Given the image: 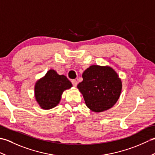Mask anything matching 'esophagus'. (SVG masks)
Returning <instances> with one entry per match:
<instances>
[{"label":"esophagus","mask_w":155,"mask_h":155,"mask_svg":"<svg viewBox=\"0 0 155 155\" xmlns=\"http://www.w3.org/2000/svg\"><path fill=\"white\" fill-rule=\"evenodd\" d=\"M71 82H72V85H73L74 87H77V84H78V83H77V81L74 80V79H73V80H72V81H71Z\"/></svg>","instance_id":"esophagus-1"}]
</instances>
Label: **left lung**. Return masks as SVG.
<instances>
[{
	"label": "left lung",
	"instance_id": "obj_1",
	"mask_svg": "<svg viewBox=\"0 0 155 155\" xmlns=\"http://www.w3.org/2000/svg\"><path fill=\"white\" fill-rule=\"evenodd\" d=\"M77 85L87 107L95 113L107 110L116 104L122 91V81L109 66L91 65L83 73Z\"/></svg>",
	"mask_w": 155,
	"mask_h": 155
}]
</instances>
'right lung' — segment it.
I'll use <instances>...</instances> for the list:
<instances>
[{
    "label": "right lung",
    "mask_w": 155,
    "mask_h": 155,
    "mask_svg": "<svg viewBox=\"0 0 155 155\" xmlns=\"http://www.w3.org/2000/svg\"><path fill=\"white\" fill-rule=\"evenodd\" d=\"M72 87L71 81L64 75H59L53 69H51L36 82L35 99L42 109H51L60 103L62 93Z\"/></svg>",
    "instance_id": "add662e5"
}]
</instances>
